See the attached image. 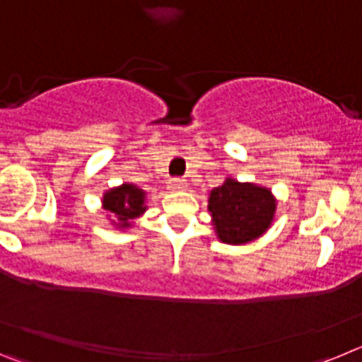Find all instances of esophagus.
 <instances>
[{"mask_svg":"<svg viewBox=\"0 0 362 362\" xmlns=\"http://www.w3.org/2000/svg\"><path fill=\"white\" fill-rule=\"evenodd\" d=\"M188 183L185 181V179H170V183H168V188H170L172 192H183L187 190Z\"/></svg>","mask_w":362,"mask_h":362,"instance_id":"34e87169","label":"esophagus"}]
</instances>
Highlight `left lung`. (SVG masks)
<instances>
[{"label":"left lung","instance_id":"left-lung-1","mask_svg":"<svg viewBox=\"0 0 362 362\" xmlns=\"http://www.w3.org/2000/svg\"><path fill=\"white\" fill-rule=\"evenodd\" d=\"M276 209L270 188L233 177H226L209 197L214 232L226 245H246L261 238L274 223Z\"/></svg>","mask_w":362,"mask_h":362}]
</instances>
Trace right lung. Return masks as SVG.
I'll list each match as a JSON object with an SVG mask.
<instances>
[{
	"mask_svg": "<svg viewBox=\"0 0 362 362\" xmlns=\"http://www.w3.org/2000/svg\"><path fill=\"white\" fill-rule=\"evenodd\" d=\"M101 204L112 216V225L127 230L136 217L146 212V192L134 183H123L105 192Z\"/></svg>",
	"mask_w": 362,
	"mask_h": 362,
	"instance_id": "1",
	"label": "right lung"
}]
</instances>
